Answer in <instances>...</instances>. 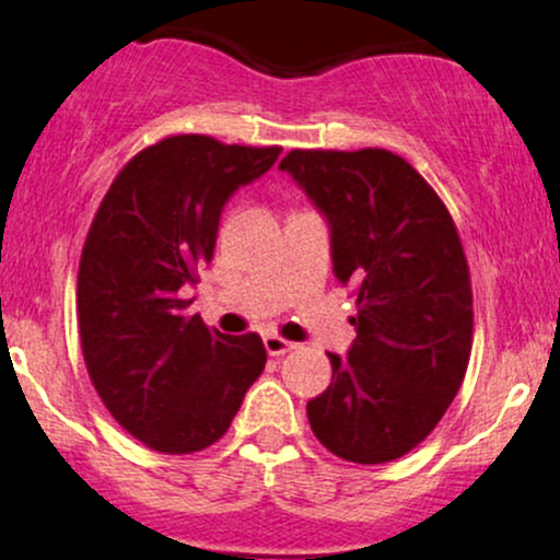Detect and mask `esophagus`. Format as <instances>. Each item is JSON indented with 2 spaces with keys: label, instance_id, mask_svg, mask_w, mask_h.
I'll use <instances>...</instances> for the list:
<instances>
[{
  "label": "esophagus",
  "instance_id": "34e87169",
  "mask_svg": "<svg viewBox=\"0 0 560 560\" xmlns=\"http://www.w3.org/2000/svg\"><path fill=\"white\" fill-rule=\"evenodd\" d=\"M262 345H266L268 355H284V352L294 350V345L289 342V339L279 337V334H266V337H262Z\"/></svg>",
  "mask_w": 560,
  "mask_h": 560
}]
</instances>
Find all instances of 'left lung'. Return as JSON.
Here are the masks:
<instances>
[{"mask_svg": "<svg viewBox=\"0 0 560 560\" xmlns=\"http://www.w3.org/2000/svg\"><path fill=\"white\" fill-rule=\"evenodd\" d=\"M331 231L334 276L352 287L358 337L307 402L324 447L389 464L432 434L464 384L474 298L445 202L387 150H292L281 160Z\"/></svg>", "mask_w": 560, "mask_h": 560, "instance_id": "left-lung-1", "label": "left lung"}]
</instances>
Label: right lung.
Masks as SVG:
<instances>
[{"instance_id": "right-lung-1", "label": "right lung", "mask_w": 560, "mask_h": 560, "mask_svg": "<svg viewBox=\"0 0 560 560\" xmlns=\"http://www.w3.org/2000/svg\"><path fill=\"white\" fill-rule=\"evenodd\" d=\"M281 147L182 133L141 150L96 210L79 266L86 371L113 419L158 453L221 440L266 369L258 334L229 337L184 300L213 260L223 205L260 178Z\"/></svg>"}]
</instances>
